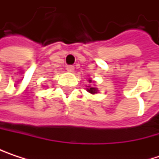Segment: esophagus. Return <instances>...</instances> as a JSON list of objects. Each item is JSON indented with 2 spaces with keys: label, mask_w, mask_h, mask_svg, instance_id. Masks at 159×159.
Instances as JSON below:
<instances>
[{
  "label": "esophagus",
  "mask_w": 159,
  "mask_h": 159,
  "mask_svg": "<svg viewBox=\"0 0 159 159\" xmlns=\"http://www.w3.org/2000/svg\"><path fill=\"white\" fill-rule=\"evenodd\" d=\"M66 69H67L68 72H74L75 66H74V65H67V66H66Z\"/></svg>",
  "instance_id": "obj_1"
}]
</instances>
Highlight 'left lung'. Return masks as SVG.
Here are the masks:
<instances>
[{
	"instance_id": "left-lung-1",
	"label": "left lung",
	"mask_w": 159,
	"mask_h": 159,
	"mask_svg": "<svg viewBox=\"0 0 159 159\" xmlns=\"http://www.w3.org/2000/svg\"><path fill=\"white\" fill-rule=\"evenodd\" d=\"M89 82H91V80H89ZM89 88H87V91L89 92V93H91V94H96V93H98V89L96 88V87H90V86H88Z\"/></svg>"
}]
</instances>
